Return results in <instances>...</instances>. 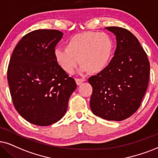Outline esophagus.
Masks as SVG:
<instances>
[{"label":"esophagus","instance_id":"esophagus-1","mask_svg":"<svg viewBox=\"0 0 158 158\" xmlns=\"http://www.w3.org/2000/svg\"><path fill=\"white\" fill-rule=\"evenodd\" d=\"M75 80H76V83H77V85H81V84L84 81V79H76Z\"/></svg>","mask_w":158,"mask_h":158}]
</instances>
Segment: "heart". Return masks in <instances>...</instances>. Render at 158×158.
I'll return each instance as SVG.
<instances>
[{
    "label": "heart",
    "instance_id": "b5f03b06",
    "mask_svg": "<svg viewBox=\"0 0 158 158\" xmlns=\"http://www.w3.org/2000/svg\"><path fill=\"white\" fill-rule=\"evenodd\" d=\"M114 42L106 33L85 32L71 37L66 48H57L56 62L68 73H72L79 63L81 72L98 73L104 70L112 57Z\"/></svg>",
    "mask_w": 158,
    "mask_h": 158
}]
</instances>
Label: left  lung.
I'll list each match as a JSON object with an SVG mask.
<instances>
[{
    "label": "left lung",
    "instance_id": "1",
    "mask_svg": "<svg viewBox=\"0 0 158 158\" xmlns=\"http://www.w3.org/2000/svg\"><path fill=\"white\" fill-rule=\"evenodd\" d=\"M116 35L114 56L104 70L89 78L93 87L89 106L94 114L121 121L140 106L149 83V62L133 33L119 27H106Z\"/></svg>",
    "mask_w": 158,
    "mask_h": 158
}]
</instances>
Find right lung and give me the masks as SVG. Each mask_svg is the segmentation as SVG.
<instances>
[{"mask_svg":"<svg viewBox=\"0 0 158 158\" xmlns=\"http://www.w3.org/2000/svg\"><path fill=\"white\" fill-rule=\"evenodd\" d=\"M63 35L57 30L32 31L19 41L10 59L7 79L14 106L33 125L47 126L60 120L77 88L54 55Z\"/></svg>","mask_w":158,"mask_h":158,"instance_id":"obj_1","label":"right lung"}]
</instances>
